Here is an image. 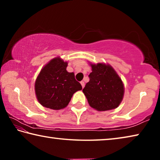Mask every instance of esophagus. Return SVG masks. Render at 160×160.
<instances>
[{"mask_svg":"<svg viewBox=\"0 0 160 160\" xmlns=\"http://www.w3.org/2000/svg\"><path fill=\"white\" fill-rule=\"evenodd\" d=\"M80 84H81V85H82V88H83L84 87H85V82H84L83 81H81V82H80Z\"/></svg>","mask_w":160,"mask_h":160,"instance_id":"obj_1","label":"esophagus"}]
</instances>
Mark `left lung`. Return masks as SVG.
<instances>
[{
    "instance_id": "obj_1",
    "label": "left lung",
    "mask_w": 160,
    "mask_h": 160,
    "mask_svg": "<svg viewBox=\"0 0 160 160\" xmlns=\"http://www.w3.org/2000/svg\"><path fill=\"white\" fill-rule=\"evenodd\" d=\"M90 81L82 90L90 106L99 112L117 108L124 95V85L109 64L90 63Z\"/></svg>"
}]
</instances>
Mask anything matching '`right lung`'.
<instances>
[{
	"mask_svg": "<svg viewBox=\"0 0 160 160\" xmlns=\"http://www.w3.org/2000/svg\"><path fill=\"white\" fill-rule=\"evenodd\" d=\"M68 62L56 57L42 68L34 83L38 102L43 107L53 110L64 109L72 95L82 90L74 72L66 70Z\"/></svg>",
	"mask_w": 160,
	"mask_h": 160,
	"instance_id": "obj_1",
	"label": "right lung"
}]
</instances>
